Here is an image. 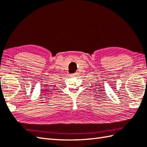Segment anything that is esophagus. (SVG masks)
Instances as JSON below:
<instances>
[{"instance_id":"esophagus-1","label":"esophagus","mask_w":147,"mask_h":147,"mask_svg":"<svg viewBox=\"0 0 147 147\" xmlns=\"http://www.w3.org/2000/svg\"><path fill=\"white\" fill-rule=\"evenodd\" d=\"M77 75V74L76 73H74V74H72V76H76Z\"/></svg>"}]
</instances>
